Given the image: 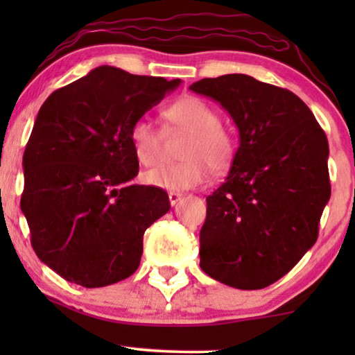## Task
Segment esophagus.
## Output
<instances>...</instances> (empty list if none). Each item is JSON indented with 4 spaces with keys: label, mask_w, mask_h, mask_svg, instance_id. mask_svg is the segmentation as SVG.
<instances>
[{
    "label": "esophagus",
    "mask_w": 355,
    "mask_h": 355,
    "mask_svg": "<svg viewBox=\"0 0 355 355\" xmlns=\"http://www.w3.org/2000/svg\"><path fill=\"white\" fill-rule=\"evenodd\" d=\"M181 197H182V193H179V192H169V193H168L169 203H171L173 207L176 205V203H178L179 200H181Z\"/></svg>",
    "instance_id": "34e87169"
}]
</instances>
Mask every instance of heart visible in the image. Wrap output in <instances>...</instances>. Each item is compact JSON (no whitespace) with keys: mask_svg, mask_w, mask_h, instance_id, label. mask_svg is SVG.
Wrapping results in <instances>:
<instances>
[{"mask_svg":"<svg viewBox=\"0 0 355 355\" xmlns=\"http://www.w3.org/2000/svg\"><path fill=\"white\" fill-rule=\"evenodd\" d=\"M168 129L187 132L181 147V162L163 163L144 173L148 186L164 191H187L203 184L210 176V168L223 173L231 166L236 157V139L221 125V118L210 105L184 96L163 110ZM129 140L135 157L145 166H153L162 157V132L150 118L134 121L129 130Z\"/></svg>","mask_w":355,"mask_h":355,"instance_id":"obj_1","label":"heart"}]
</instances>
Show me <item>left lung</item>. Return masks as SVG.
<instances>
[{
    "mask_svg": "<svg viewBox=\"0 0 355 355\" xmlns=\"http://www.w3.org/2000/svg\"><path fill=\"white\" fill-rule=\"evenodd\" d=\"M189 89L218 101L239 130L230 174L207 197L200 268L231 288H266L317 242L331 193L327 135L297 95L250 76Z\"/></svg>",
    "mask_w": 355,
    "mask_h": 355,
    "instance_id": "8db88e82",
    "label": "left lung"
}]
</instances>
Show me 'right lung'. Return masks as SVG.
Listing matches in <instances>:
<instances>
[{"instance_id":"1","label":"right lung","mask_w":355,"mask_h":355,"mask_svg":"<svg viewBox=\"0 0 355 355\" xmlns=\"http://www.w3.org/2000/svg\"><path fill=\"white\" fill-rule=\"evenodd\" d=\"M179 84L100 66L42 105L21 210L37 257L61 278L103 288L139 268L145 230L171 205L162 189L130 182L139 162L129 130Z\"/></svg>"}]
</instances>
